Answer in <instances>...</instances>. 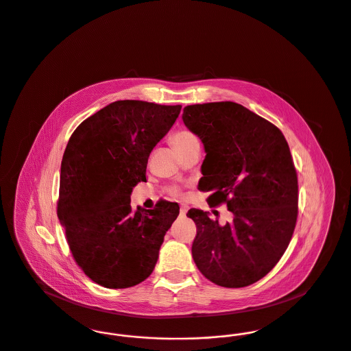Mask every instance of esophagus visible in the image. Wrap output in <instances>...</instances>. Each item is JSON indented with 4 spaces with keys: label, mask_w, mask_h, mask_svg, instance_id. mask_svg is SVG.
<instances>
[{
    "label": "esophagus",
    "mask_w": 351,
    "mask_h": 351,
    "mask_svg": "<svg viewBox=\"0 0 351 351\" xmlns=\"http://www.w3.org/2000/svg\"><path fill=\"white\" fill-rule=\"evenodd\" d=\"M186 210H188V206H186V205H182V206H180V216H185Z\"/></svg>",
    "instance_id": "obj_1"
}]
</instances>
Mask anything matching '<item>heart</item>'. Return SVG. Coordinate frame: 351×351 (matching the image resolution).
I'll use <instances>...</instances> for the list:
<instances>
[{
	"instance_id": "1",
	"label": "heart",
	"mask_w": 351,
	"mask_h": 351,
	"mask_svg": "<svg viewBox=\"0 0 351 351\" xmlns=\"http://www.w3.org/2000/svg\"><path fill=\"white\" fill-rule=\"evenodd\" d=\"M171 143L173 145V147L176 150L184 155L186 151H189L192 147L199 145V139L192 132L183 129V130H179V132L172 134ZM171 192H172V195H180V191L178 188H173Z\"/></svg>"
}]
</instances>
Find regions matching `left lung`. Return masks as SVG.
<instances>
[{
  "mask_svg": "<svg viewBox=\"0 0 351 351\" xmlns=\"http://www.w3.org/2000/svg\"><path fill=\"white\" fill-rule=\"evenodd\" d=\"M185 126L205 147L199 188L210 208L226 204L233 221L219 225L189 209L197 234L192 256L221 287L241 288L265 278L287 250L299 215L298 173L283 133L232 101L184 108Z\"/></svg>",
  "mask_w": 351,
  "mask_h": 351,
  "instance_id": "1",
  "label": "left lung"
}]
</instances>
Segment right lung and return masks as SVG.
I'll return each mask as SVG.
<instances>
[{
    "label": "right lung",
    "mask_w": 351,
    "mask_h": 351,
    "mask_svg": "<svg viewBox=\"0 0 351 351\" xmlns=\"http://www.w3.org/2000/svg\"><path fill=\"white\" fill-rule=\"evenodd\" d=\"M182 105L119 100L83 121L63 155L58 199L71 254L84 274L121 289L151 275L178 202L134 212L130 195L146 180L147 160Z\"/></svg>",
    "instance_id": "obj_1"
}]
</instances>
